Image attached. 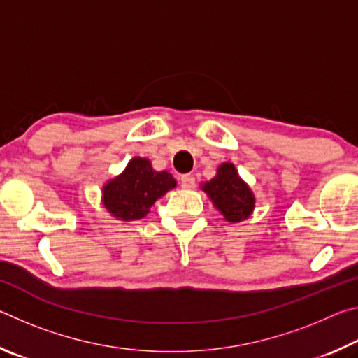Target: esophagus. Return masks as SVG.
<instances>
[{
    "instance_id": "34e87169",
    "label": "esophagus",
    "mask_w": 358,
    "mask_h": 358,
    "mask_svg": "<svg viewBox=\"0 0 358 358\" xmlns=\"http://www.w3.org/2000/svg\"><path fill=\"white\" fill-rule=\"evenodd\" d=\"M180 181H181V186L186 187V189H189V187H194V185H196V178H194L189 173L181 175Z\"/></svg>"
}]
</instances>
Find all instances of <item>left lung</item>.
Segmentation results:
<instances>
[{
	"label": "left lung",
	"mask_w": 358,
	"mask_h": 358,
	"mask_svg": "<svg viewBox=\"0 0 358 358\" xmlns=\"http://www.w3.org/2000/svg\"><path fill=\"white\" fill-rule=\"evenodd\" d=\"M203 191L229 222L246 220L254 208L252 192L229 162L217 169L216 177L203 185Z\"/></svg>",
	"instance_id": "8db88e82"
}]
</instances>
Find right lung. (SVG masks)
Returning a JSON list of instances; mask_svg holds the SVG:
<instances>
[{"label":"right lung","mask_w":358,"mask_h":358,"mask_svg":"<svg viewBox=\"0 0 358 358\" xmlns=\"http://www.w3.org/2000/svg\"><path fill=\"white\" fill-rule=\"evenodd\" d=\"M175 185L171 173L156 172L148 159L134 157L120 177L104 186V205L120 220H141Z\"/></svg>","instance_id":"1"}]
</instances>
